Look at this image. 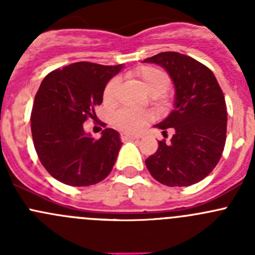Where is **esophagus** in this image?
Listing matches in <instances>:
<instances>
[{
    "mask_svg": "<svg viewBox=\"0 0 255 255\" xmlns=\"http://www.w3.org/2000/svg\"><path fill=\"white\" fill-rule=\"evenodd\" d=\"M122 140H134V139H139V135L137 134H122L121 135Z\"/></svg>",
    "mask_w": 255,
    "mask_h": 255,
    "instance_id": "esophagus-1",
    "label": "esophagus"
}]
</instances>
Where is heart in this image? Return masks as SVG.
Wrapping results in <instances>:
<instances>
[{"mask_svg": "<svg viewBox=\"0 0 255 255\" xmlns=\"http://www.w3.org/2000/svg\"><path fill=\"white\" fill-rule=\"evenodd\" d=\"M133 76L139 81L143 89L150 96L158 97L163 95L168 90L170 85V79L168 74L161 69L155 66H140L133 73ZM118 81L113 79L106 85L104 90V101L106 104H113L116 99V90H117ZM150 113L143 111H128L121 110L113 115L112 122L118 129L127 133H134L142 129L144 126L150 121Z\"/></svg>", "mask_w": 255, "mask_h": 255, "instance_id": "1", "label": "heart"}]
</instances>
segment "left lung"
Returning a JSON list of instances; mask_svg holds the SVG:
<instances>
[{
  "label": "left lung",
  "instance_id": "1",
  "mask_svg": "<svg viewBox=\"0 0 255 255\" xmlns=\"http://www.w3.org/2000/svg\"><path fill=\"white\" fill-rule=\"evenodd\" d=\"M143 63L165 69L175 89L174 109L155 125L165 134L173 128L170 142L146 158L145 165L156 181L166 186H190L215 169L222 155L227 132V109L223 92L212 71L195 59L164 51Z\"/></svg>",
  "mask_w": 255,
  "mask_h": 255
}]
</instances>
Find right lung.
Here are the masks:
<instances>
[{"instance_id":"obj_1","label":"right lung","mask_w":255,"mask_h":255,"mask_svg":"<svg viewBox=\"0 0 255 255\" xmlns=\"http://www.w3.org/2000/svg\"><path fill=\"white\" fill-rule=\"evenodd\" d=\"M120 65L80 61L51 71L35 95L30 115L33 143L40 163L54 179L70 186H89L111 173L122 142L112 128L95 139L84 130L102 104L107 82Z\"/></svg>"}]
</instances>
